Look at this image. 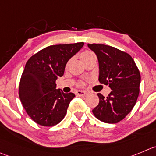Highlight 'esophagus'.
Returning a JSON list of instances; mask_svg holds the SVG:
<instances>
[{"mask_svg":"<svg viewBox=\"0 0 156 156\" xmlns=\"http://www.w3.org/2000/svg\"><path fill=\"white\" fill-rule=\"evenodd\" d=\"M76 94L77 96H86V95L88 94V93L87 91H83V90H78V91H76Z\"/></svg>","mask_w":156,"mask_h":156,"instance_id":"obj_1","label":"esophagus"}]
</instances>
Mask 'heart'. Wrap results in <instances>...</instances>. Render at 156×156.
<instances>
[{"label":"heart","mask_w":156,"mask_h":156,"mask_svg":"<svg viewBox=\"0 0 156 156\" xmlns=\"http://www.w3.org/2000/svg\"><path fill=\"white\" fill-rule=\"evenodd\" d=\"M92 54H94V53H93V52L90 51V50H85V51L82 52V53H80V58L81 60H84L85 58H87V57H88L89 56H90V55ZM82 84H83V83L81 82L80 83V85H82Z\"/></svg>","instance_id":"b5f03b06"}]
</instances>
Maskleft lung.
<instances>
[{"label":"left lung","instance_id":"left-lung-1","mask_svg":"<svg viewBox=\"0 0 156 156\" xmlns=\"http://www.w3.org/2000/svg\"><path fill=\"white\" fill-rule=\"evenodd\" d=\"M97 56L100 83L112 91L106 98L98 93L99 104L93 109L96 118L106 123H117L133 109L139 94L141 76L129 53L104 44H88Z\"/></svg>","mask_w":156,"mask_h":156}]
</instances>
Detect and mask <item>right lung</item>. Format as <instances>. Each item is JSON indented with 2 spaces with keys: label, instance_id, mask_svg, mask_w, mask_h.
Masks as SVG:
<instances>
[{
  "label": "right lung",
  "instance_id": "obj_1",
  "mask_svg": "<svg viewBox=\"0 0 156 156\" xmlns=\"http://www.w3.org/2000/svg\"><path fill=\"white\" fill-rule=\"evenodd\" d=\"M83 45L80 42L49 46L27 60L19 84V97L36 123L53 126L66 115L75 95L57 90L56 80L63 75L68 60Z\"/></svg>",
  "mask_w": 156,
  "mask_h": 156
}]
</instances>
